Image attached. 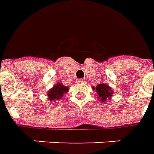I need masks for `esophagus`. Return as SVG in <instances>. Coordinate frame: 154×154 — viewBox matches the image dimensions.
<instances>
[{"mask_svg": "<svg viewBox=\"0 0 154 154\" xmlns=\"http://www.w3.org/2000/svg\"><path fill=\"white\" fill-rule=\"evenodd\" d=\"M84 82H85V81H84L83 79H80V80H78V82H79V83H83Z\"/></svg>", "mask_w": 154, "mask_h": 154, "instance_id": "1", "label": "esophagus"}]
</instances>
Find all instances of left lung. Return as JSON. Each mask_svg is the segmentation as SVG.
<instances>
[{
    "label": "left lung",
    "mask_w": 154,
    "mask_h": 154,
    "mask_svg": "<svg viewBox=\"0 0 154 154\" xmlns=\"http://www.w3.org/2000/svg\"><path fill=\"white\" fill-rule=\"evenodd\" d=\"M92 90L96 91L97 94V99L100 100L101 103H106V100H110L112 98V96L114 94V91L112 88L106 85L104 82L98 84L97 87H92Z\"/></svg>",
    "instance_id": "left-lung-1"
}]
</instances>
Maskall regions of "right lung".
<instances>
[{"label": "right lung", "mask_w": 154, "mask_h": 154, "mask_svg": "<svg viewBox=\"0 0 154 154\" xmlns=\"http://www.w3.org/2000/svg\"><path fill=\"white\" fill-rule=\"evenodd\" d=\"M68 91H69V87H66L60 82H57L48 91V99L50 102L58 101L63 98L64 94L67 93Z\"/></svg>", "instance_id": "obj_1"}]
</instances>
